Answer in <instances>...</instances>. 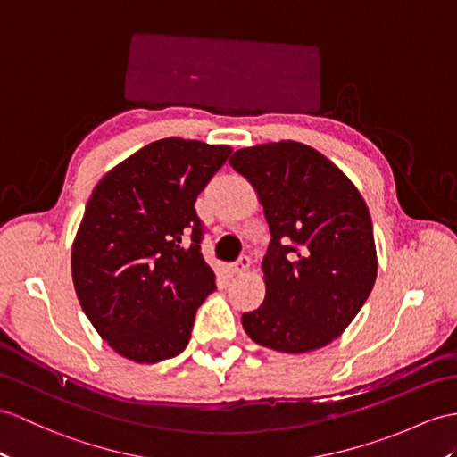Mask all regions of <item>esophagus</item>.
<instances>
[{
    "mask_svg": "<svg viewBox=\"0 0 457 457\" xmlns=\"http://www.w3.org/2000/svg\"><path fill=\"white\" fill-rule=\"evenodd\" d=\"M250 263H252V260H250V255H240V258L232 263V273H244V271H248L250 270Z\"/></svg>",
    "mask_w": 457,
    "mask_h": 457,
    "instance_id": "34e87169",
    "label": "esophagus"
}]
</instances>
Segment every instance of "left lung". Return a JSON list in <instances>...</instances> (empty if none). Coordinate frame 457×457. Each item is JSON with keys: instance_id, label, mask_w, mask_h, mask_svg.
<instances>
[{"instance_id": "1", "label": "left lung", "mask_w": 457, "mask_h": 457, "mask_svg": "<svg viewBox=\"0 0 457 457\" xmlns=\"http://www.w3.org/2000/svg\"><path fill=\"white\" fill-rule=\"evenodd\" d=\"M230 166L255 187L271 232L262 262L265 298L242 314L244 329L281 353L324 347L359 314L376 281L369 207L349 178L304 143L240 149Z\"/></svg>"}]
</instances>
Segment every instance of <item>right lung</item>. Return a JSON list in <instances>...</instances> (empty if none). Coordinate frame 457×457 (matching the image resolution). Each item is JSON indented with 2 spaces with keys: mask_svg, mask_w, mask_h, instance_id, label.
<instances>
[{
  "mask_svg": "<svg viewBox=\"0 0 457 457\" xmlns=\"http://www.w3.org/2000/svg\"><path fill=\"white\" fill-rule=\"evenodd\" d=\"M230 153L159 139L114 166L87 202L71 250L75 293L121 357L153 364L190 343L197 308L215 288L194 205Z\"/></svg>",
  "mask_w": 457,
  "mask_h": 457,
  "instance_id": "1",
  "label": "right lung"
}]
</instances>
